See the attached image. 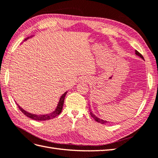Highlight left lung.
Returning <instances> with one entry per match:
<instances>
[{
	"label": "left lung",
	"instance_id": "obj_1",
	"mask_svg": "<svg viewBox=\"0 0 158 158\" xmlns=\"http://www.w3.org/2000/svg\"><path fill=\"white\" fill-rule=\"evenodd\" d=\"M135 53L138 56H140V57L142 58V59H144V58H143V56H142V55L139 52H138V51H135ZM90 114H91V117L93 118L95 120H96V122H98V123H101V124H105V123H108V122L107 121H105V120H102V119H100V118H97L96 115H95L94 114H92V113L91 112L90 113Z\"/></svg>",
	"mask_w": 158,
	"mask_h": 158
}]
</instances>
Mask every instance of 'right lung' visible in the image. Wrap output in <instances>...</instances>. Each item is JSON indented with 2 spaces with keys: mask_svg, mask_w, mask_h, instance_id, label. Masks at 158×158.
<instances>
[{
  "mask_svg": "<svg viewBox=\"0 0 158 158\" xmlns=\"http://www.w3.org/2000/svg\"><path fill=\"white\" fill-rule=\"evenodd\" d=\"M67 92H65V93L62 95V96L60 97V100H59L58 105L57 106V108L55 110L53 113H51V114H46V115H35V114H29V113L27 112L25 110L23 109L21 107H20L19 105L17 104V106L19 107V109L23 112V114H25L26 116L30 118L31 119H33L34 120H38V121H43V120H49V119H52L53 118H55L56 116L60 114L62 109V106H63V104H64V98L65 96H66Z\"/></svg>",
  "mask_w": 158,
  "mask_h": 158,
  "instance_id": "add662e5",
  "label": "right lung"
}]
</instances>
